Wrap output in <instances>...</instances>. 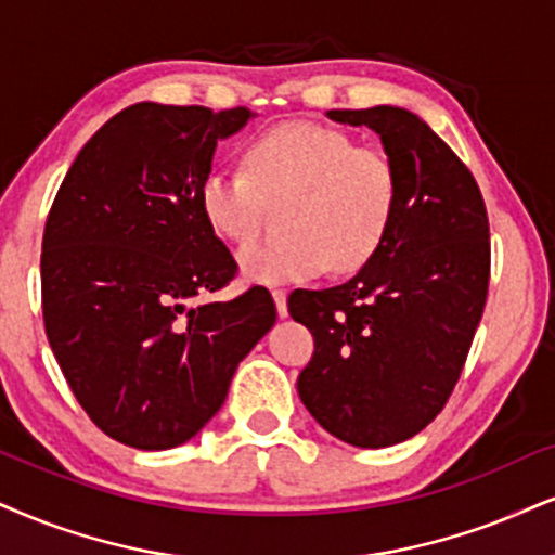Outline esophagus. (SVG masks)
<instances>
[{
	"label": "esophagus",
	"instance_id": "1",
	"mask_svg": "<svg viewBox=\"0 0 555 555\" xmlns=\"http://www.w3.org/2000/svg\"><path fill=\"white\" fill-rule=\"evenodd\" d=\"M272 298H275V306H278L280 317H288V291L275 288V291H272Z\"/></svg>",
	"mask_w": 555,
	"mask_h": 555
}]
</instances>
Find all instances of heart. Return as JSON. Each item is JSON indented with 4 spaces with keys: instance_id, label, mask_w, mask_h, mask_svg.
<instances>
[{
    "instance_id": "heart-1",
    "label": "heart",
    "mask_w": 555,
    "mask_h": 555,
    "mask_svg": "<svg viewBox=\"0 0 555 555\" xmlns=\"http://www.w3.org/2000/svg\"><path fill=\"white\" fill-rule=\"evenodd\" d=\"M285 203V236L246 246L238 257L251 283H296L324 272L360 270L391 229L399 172L380 149L352 135L293 120L246 146L244 169L216 167L203 177L205 221L242 246L259 234L267 203Z\"/></svg>"
}]
</instances>
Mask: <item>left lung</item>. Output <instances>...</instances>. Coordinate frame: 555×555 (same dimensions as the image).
Returning <instances> with one entry per match:
<instances>
[{
    "instance_id": "obj_1",
    "label": "left lung",
    "mask_w": 555,
    "mask_h": 555,
    "mask_svg": "<svg viewBox=\"0 0 555 555\" xmlns=\"http://www.w3.org/2000/svg\"><path fill=\"white\" fill-rule=\"evenodd\" d=\"M326 115L380 135L399 205L358 275L288 298L291 317L313 334L298 396L341 442L388 448L422 433L461 378L487 306L489 216L470 169L414 113L378 105Z\"/></svg>"
}]
</instances>
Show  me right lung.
<instances>
[{
  "label": "right lung",
  "instance_id": "obj_1",
  "mask_svg": "<svg viewBox=\"0 0 555 555\" xmlns=\"http://www.w3.org/2000/svg\"><path fill=\"white\" fill-rule=\"evenodd\" d=\"M249 118L246 107H126L85 143L48 214L46 337L89 420L131 448L201 433L275 324L262 285L197 304L238 272L205 221L201 184L218 139Z\"/></svg>",
  "mask_w": 555,
  "mask_h": 555
}]
</instances>
